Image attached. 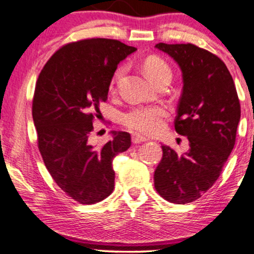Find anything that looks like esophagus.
Returning a JSON list of instances; mask_svg holds the SVG:
<instances>
[{
	"mask_svg": "<svg viewBox=\"0 0 254 254\" xmlns=\"http://www.w3.org/2000/svg\"><path fill=\"white\" fill-rule=\"evenodd\" d=\"M145 141H148L147 138H144V137H142V136H139V135H137V133H133L132 135V142L133 143H142V142H145Z\"/></svg>",
	"mask_w": 254,
	"mask_h": 254,
	"instance_id": "obj_1",
	"label": "esophagus"
}]
</instances>
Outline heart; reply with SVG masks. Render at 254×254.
I'll return each mask as SVG.
<instances>
[{
    "label": "heart",
    "mask_w": 254,
    "mask_h": 254,
    "mask_svg": "<svg viewBox=\"0 0 254 254\" xmlns=\"http://www.w3.org/2000/svg\"><path fill=\"white\" fill-rule=\"evenodd\" d=\"M143 70L147 77L154 83L166 75L172 76V71L168 64L156 56H150L144 61ZM123 71V66L116 70L113 75V82H116L122 76ZM166 116H167V111L162 106H156V105L136 106L122 116V123L133 132L142 133V135H154L164 127Z\"/></svg>",
    "instance_id": "obj_1"
}]
</instances>
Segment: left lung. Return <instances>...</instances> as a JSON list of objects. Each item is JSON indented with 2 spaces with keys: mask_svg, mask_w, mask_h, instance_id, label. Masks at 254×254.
I'll return each instance as SVG.
<instances>
[{
  "mask_svg": "<svg viewBox=\"0 0 254 254\" xmlns=\"http://www.w3.org/2000/svg\"><path fill=\"white\" fill-rule=\"evenodd\" d=\"M155 48L173 58L182 70L183 93L174 127L188 137L190 149L178 155L162 145L154 185L168 202L190 203L220 177L235 144L240 103L226 64L211 52L193 44L159 43Z\"/></svg>",
  "mask_w": 254,
  "mask_h": 254,
  "instance_id": "1",
  "label": "left lung"
}]
</instances>
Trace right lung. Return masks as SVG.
Listing matches in <instances>:
<instances>
[{
  "label": "right lung",
  "instance_id": "obj_1",
  "mask_svg": "<svg viewBox=\"0 0 254 254\" xmlns=\"http://www.w3.org/2000/svg\"><path fill=\"white\" fill-rule=\"evenodd\" d=\"M136 50L104 38L66 44L37 80L32 116L38 148L57 185L78 203L94 204L112 193L113 157L131 145L129 132L111 131L112 139L97 147L90 132L117 65Z\"/></svg>",
  "mask_w": 254,
  "mask_h": 254
}]
</instances>
